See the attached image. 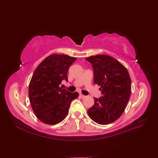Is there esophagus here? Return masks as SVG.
Instances as JSON below:
<instances>
[{"mask_svg": "<svg viewBox=\"0 0 158 158\" xmlns=\"http://www.w3.org/2000/svg\"><path fill=\"white\" fill-rule=\"evenodd\" d=\"M79 97H80L81 98H84L86 96H85V95H83L82 94H80V95H79Z\"/></svg>", "mask_w": 158, "mask_h": 158, "instance_id": "34e87169", "label": "esophagus"}]
</instances>
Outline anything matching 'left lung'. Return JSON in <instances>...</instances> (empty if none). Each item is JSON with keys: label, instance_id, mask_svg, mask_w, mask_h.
<instances>
[{"label": "left lung", "instance_id": "8db88e82", "mask_svg": "<svg viewBox=\"0 0 158 158\" xmlns=\"http://www.w3.org/2000/svg\"><path fill=\"white\" fill-rule=\"evenodd\" d=\"M86 60L92 64L94 82L101 86L102 96L94 98V105L88 110L95 122L106 125L117 120L129 100L131 80L126 68L107 55L92 56Z\"/></svg>", "mask_w": 158, "mask_h": 158}]
</instances>
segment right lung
<instances>
[{
  "label": "right lung",
  "instance_id": "1",
  "mask_svg": "<svg viewBox=\"0 0 158 158\" xmlns=\"http://www.w3.org/2000/svg\"><path fill=\"white\" fill-rule=\"evenodd\" d=\"M76 57L64 54L47 57L36 69L29 85V97L36 117L44 123L55 125L63 120L71 102L79 96L60 87L68 81L67 73Z\"/></svg>",
  "mask_w": 158,
  "mask_h": 158
}]
</instances>
